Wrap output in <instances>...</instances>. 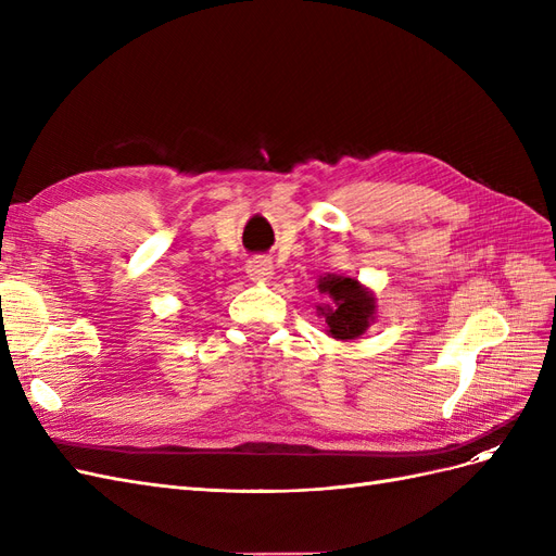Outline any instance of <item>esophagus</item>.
Returning a JSON list of instances; mask_svg holds the SVG:
<instances>
[{
    "mask_svg": "<svg viewBox=\"0 0 556 556\" xmlns=\"http://www.w3.org/2000/svg\"><path fill=\"white\" fill-rule=\"evenodd\" d=\"M245 271H248L250 280L266 282L268 278L274 276V264H271V260H266V257H252L245 266Z\"/></svg>",
    "mask_w": 556,
    "mask_h": 556,
    "instance_id": "34e87169",
    "label": "esophagus"
}]
</instances>
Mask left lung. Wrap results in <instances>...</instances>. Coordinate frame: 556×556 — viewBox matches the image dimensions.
<instances>
[{"mask_svg": "<svg viewBox=\"0 0 556 556\" xmlns=\"http://www.w3.org/2000/svg\"><path fill=\"white\" fill-rule=\"evenodd\" d=\"M317 282L319 294L329 296V304L317 306V315L327 323V333L336 341L359 339L376 319V296L355 278L329 274Z\"/></svg>", "mask_w": 556, "mask_h": 556, "instance_id": "8db88e82", "label": "left lung"}]
</instances>
